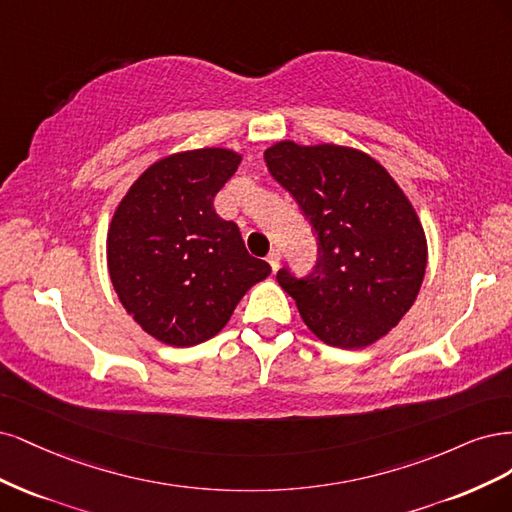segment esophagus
I'll return each instance as SVG.
<instances>
[{
	"label": "esophagus",
	"mask_w": 512,
	"mask_h": 512,
	"mask_svg": "<svg viewBox=\"0 0 512 512\" xmlns=\"http://www.w3.org/2000/svg\"><path fill=\"white\" fill-rule=\"evenodd\" d=\"M268 263H270L274 272L280 268V251H278V249H272V251H270V255H268Z\"/></svg>",
	"instance_id": "esophagus-1"
}]
</instances>
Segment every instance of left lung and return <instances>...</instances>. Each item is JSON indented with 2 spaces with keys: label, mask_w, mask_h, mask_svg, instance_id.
Masks as SVG:
<instances>
[{
  "label": "left lung",
  "mask_w": 512,
  "mask_h": 512,
  "mask_svg": "<svg viewBox=\"0 0 512 512\" xmlns=\"http://www.w3.org/2000/svg\"><path fill=\"white\" fill-rule=\"evenodd\" d=\"M263 159L317 236L306 276L276 274L308 329L325 344L359 349L400 323L421 289L425 234L389 172L355 148L278 142Z\"/></svg>",
  "instance_id": "8db88e82"
}]
</instances>
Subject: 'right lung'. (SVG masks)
<instances>
[{
	"mask_svg": "<svg viewBox=\"0 0 512 512\" xmlns=\"http://www.w3.org/2000/svg\"><path fill=\"white\" fill-rule=\"evenodd\" d=\"M240 155L197 148L159 159L123 197L108 229V270L134 321L172 346L219 334L242 295L272 270L249 255L214 197Z\"/></svg>",
	"mask_w": 512,
	"mask_h": 512,
	"instance_id": "right-lung-1",
	"label": "right lung"
}]
</instances>
